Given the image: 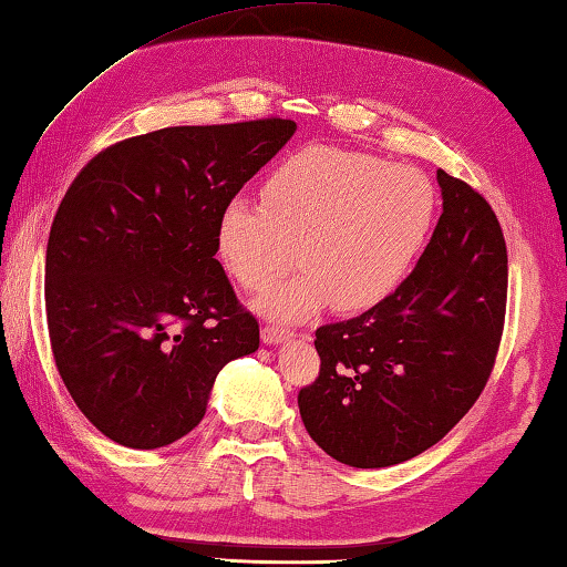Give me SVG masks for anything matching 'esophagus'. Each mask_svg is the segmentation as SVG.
Instances as JSON below:
<instances>
[{
  "mask_svg": "<svg viewBox=\"0 0 567 567\" xmlns=\"http://www.w3.org/2000/svg\"><path fill=\"white\" fill-rule=\"evenodd\" d=\"M260 337H262V342L265 344H282V342H287V339H292L295 334L290 332V329H282V327H262V332H260Z\"/></svg>",
  "mask_w": 567,
  "mask_h": 567,
  "instance_id": "34e87169",
  "label": "esophagus"
}]
</instances>
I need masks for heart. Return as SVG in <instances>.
Instances as JSON below:
<instances>
[{"label": "heart", "instance_id": "heart-1", "mask_svg": "<svg viewBox=\"0 0 567 567\" xmlns=\"http://www.w3.org/2000/svg\"><path fill=\"white\" fill-rule=\"evenodd\" d=\"M436 218V188L424 171L359 151L307 146L262 185V205L233 198L215 220V255L250 292L302 272L255 302L257 312L300 322L332 305L372 310L396 290Z\"/></svg>", "mask_w": 567, "mask_h": 567}]
</instances>
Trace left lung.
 Listing matches in <instances>:
<instances>
[{"label":"left lung","instance_id":"8db88e82","mask_svg":"<svg viewBox=\"0 0 567 567\" xmlns=\"http://www.w3.org/2000/svg\"><path fill=\"white\" fill-rule=\"evenodd\" d=\"M444 213L404 282L364 315L315 332L300 389L307 434L339 463L384 468L439 444L486 386L503 334L508 255L481 193L436 171Z\"/></svg>","mask_w":567,"mask_h":567}]
</instances>
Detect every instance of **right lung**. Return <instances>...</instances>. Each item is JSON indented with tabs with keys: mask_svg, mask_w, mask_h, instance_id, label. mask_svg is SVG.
Instances as JSON below:
<instances>
[{
	"mask_svg": "<svg viewBox=\"0 0 567 567\" xmlns=\"http://www.w3.org/2000/svg\"><path fill=\"white\" fill-rule=\"evenodd\" d=\"M295 131L287 118L161 128L101 151L69 185L47 245L51 352L116 444L188 434L220 369L260 347L215 260V220Z\"/></svg>",
	"mask_w": 567,
	"mask_h": 567,
	"instance_id": "right-lung-1",
	"label": "right lung"
}]
</instances>
